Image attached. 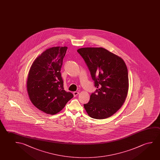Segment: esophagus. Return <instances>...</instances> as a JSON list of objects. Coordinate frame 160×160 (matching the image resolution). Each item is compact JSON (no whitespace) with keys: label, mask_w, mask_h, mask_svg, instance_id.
<instances>
[{"label":"esophagus","mask_w":160,"mask_h":160,"mask_svg":"<svg viewBox=\"0 0 160 160\" xmlns=\"http://www.w3.org/2000/svg\"><path fill=\"white\" fill-rule=\"evenodd\" d=\"M79 92H78V91H74V92H73V94H74V96H77L78 95H79Z\"/></svg>","instance_id":"1"}]
</instances>
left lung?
I'll return each mask as SVG.
<instances>
[{
	"mask_svg": "<svg viewBox=\"0 0 160 160\" xmlns=\"http://www.w3.org/2000/svg\"><path fill=\"white\" fill-rule=\"evenodd\" d=\"M77 52L85 62L97 88L84 108L92 118H108L122 106L128 95L125 63L120 57L102 48H83Z\"/></svg>",
	"mask_w": 160,
	"mask_h": 160,
	"instance_id": "8db88e82",
	"label": "left lung"
}]
</instances>
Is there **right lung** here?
I'll return each mask as SVG.
<instances>
[{
    "label": "right lung",
    "instance_id": "obj_1",
    "mask_svg": "<svg viewBox=\"0 0 160 160\" xmlns=\"http://www.w3.org/2000/svg\"><path fill=\"white\" fill-rule=\"evenodd\" d=\"M67 47H52L35 59L30 69L28 92L35 107L45 113L56 114L74 97L64 89L60 72Z\"/></svg>",
    "mask_w": 160,
    "mask_h": 160
}]
</instances>
